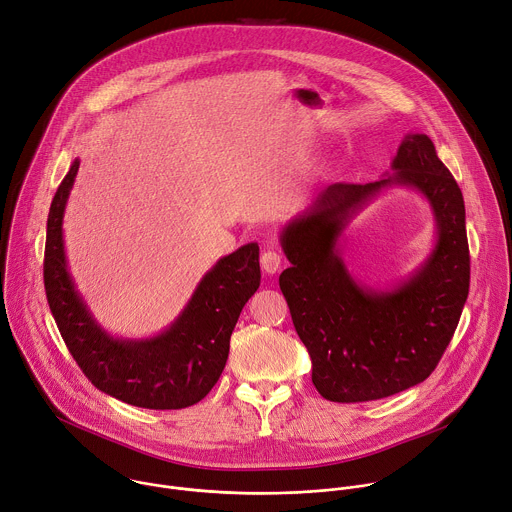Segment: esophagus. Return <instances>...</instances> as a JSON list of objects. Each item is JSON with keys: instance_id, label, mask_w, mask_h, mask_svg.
<instances>
[{"instance_id": "esophagus-1", "label": "esophagus", "mask_w": 512, "mask_h": 512, "mask_svg": "<svg viewBox=\"0 0 512 512\" xmlns=\"http://www.w3.org/2000/svg\"><path fill=\"white\" fill-rule=\"evenodd\" d=\"M281 265H283V255L279 251L271 249V251H265L261 255V267H263L265 273L273 275V273H277L281 269Z\"/></svg>"}]
</instances>
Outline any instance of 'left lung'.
I'll use <instances>...</instances> for the list:
<instances>
[{
  "mask_svg": "<svg viewBox=\"0 0 512 512\" xmlns=\"http://www.w3.org/2000/svg\"><path fill=\"white\" fill-rule=\"evenodd\" d=\"M393 174L369 184H330L283 227L291 267L279 275L291 320L312 358V383L336 403L375 401L423 383L460 322L470 253L462 190L425 133H407ZM419 191L436 218V245L387 290L360 286L339 255L347 223L385 187Z\"/></svg>",
  "mask_w": 512,
  "mask_h": 512,
  "instance_id": "8db88e82",
  "label": "left lung"
}]
</instances>
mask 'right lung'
<instances>
[{"label": "right lung", "mask_w": 512, "mask_h": 512, "mask_svg": "<svg viewBox=\"0 0 512 512\" xmlns=\"http://www.w3.org/2000/svg\"><path fill=\"white\" fill-rule=\"evenodd\" d=\"M77 172L79 160L52 198L44 249L46 298L66 348L99 391L123 403L143 409L198 403L221 377L235 324L261 283L259 245L247 243L218 259L164 332L117 338L93 318L66 263L62 218Z\"/></svg>", "instance_id": "add662e5"}]
</instances>
